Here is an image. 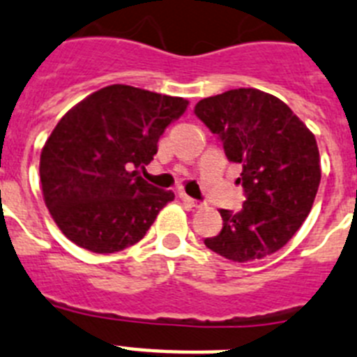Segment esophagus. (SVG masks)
I'll use <instances>...</instances> for the list:
<instances>
[{
  "instance_id": "1",
  "label": "esophagus",
  "mask_w": 357,
  "mask_h": 357,
  "mask_svg": "<svg viewBox=\"0 0 357 357\" xmlns=\"http://www.w3.org/2000/svg\"><path fill=\"white\" fill-rule=\"evenodd\" d=\"M179 197L183 199V201L186 202V204H190V206H194V208H197V206H201V202L197 201V199H194V197H190V195H186L185 192H179Z\"/></svg>"
}]
</instances>
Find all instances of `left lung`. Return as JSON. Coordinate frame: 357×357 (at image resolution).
<instances>
[{"label": "left lung", "instance_id": "1", "mask_svg": "<svg viewBox=\"0 0 357 357\" xmlns=\"http://www.w3.org/2000/svg\"><path fill=\"white\" fill-rule=\"evenodd\" d=\"M194 114L217 135L229 162L242 165L245 201L220 210L222 229L204 245L233 261L261 259L303 226L320 185L314 135L275 96L234 89L201 99Z\"/></svg>", "mask_w": 357, "mask_h": 357}]
</instances>
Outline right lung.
<instances>
[{
	"mask_svg": "<svg viewBox=\"0 0 357 357\" xmlns=\"http://www.w3.org/2000/svg\"><path fill=\"white\" fill-rule=\"evenodd\" d=\"M188 101L130 85H110L70 108L40 155L46 206L70 242L108 255L133 245L172 190L147 183L165 128Z\"/></svg>",
	"mask_w": 357,
	"mask_h": 357,
	"instance_id": "1",
	"label": "right lung"
}]
</instances>
